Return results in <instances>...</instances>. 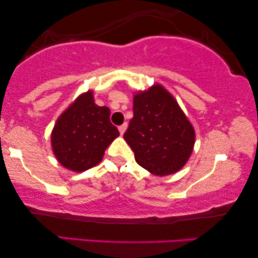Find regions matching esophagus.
Wrapping results in <instances>:
<instances>
[{
    "mask_svg": "<svg viewBox=\"0 0 258 258\" xmlns=\"http://www.w3.org/2000/svg\"><path fill=\"white\" fill-rule=\"evenodd\" d=\"M126 126H128V124H126V123H123L122 125H119V126H118L119 134H121V135H123V134H124V132L126 130Z\"/></svg>",
    "mask_w": 258,
    "mask_h": 258,
    "instance_id": "34e87169",
    "label": "esophagus"
}]
</instances>
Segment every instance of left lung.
<instances>
[{"instance_id": "1", "label": "left lung", "mask_w": 258, "mask_h": 258, "mask_svg": "<svg viewBox=\"0 0 258 258\" xmlns=\"http://www.w3.org/2000/svg\"><path fill=\"white\" fill-rule=\"evenodd\" d=\"M125 142L141 167L158 176L178 171L189 160L195 132L175 98L160 84L134 97Z\"/></svg>"}]
</instances>
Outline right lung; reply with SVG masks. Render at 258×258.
I'll return each instance as SVG.
<instances>
[{"mask_svg":"<svg viewBox=\"0 0 258 258\" xmlns=\"http://www.w3.org/2000/svg\"><path fill=\"white\" fill-rule=\"evenodd\" d=\"M108 107L95 104L93 93L81 95L56 122L51 146L63 167L84 171L102 161L107 147L119 135Z\"/></svg>","mask_w":258,"mask_h":258,"instance_id":"add662e5","label":"right lung"}]
</instances>
